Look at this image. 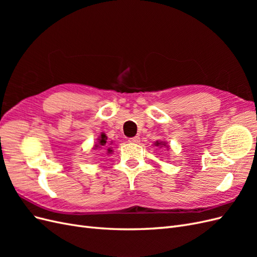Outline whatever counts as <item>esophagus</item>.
I'll return each mask as SVG.
<instances>
[{"label":"esophagus","instance_id":"1","mask_svg":"<svg viewBox=\"0 0 257 257\" xmlns=\"http://www.w3.org/2000/svg\"><path fill=\"white\" fill-rule=\"evenodd\" d=\"M130 143H133V144H137L141 142V138H139V136H135V137H132L128 139Z\"/></svg>","mask_w":257,"mask_h":257}]
</instances>
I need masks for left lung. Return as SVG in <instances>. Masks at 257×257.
<instances>
[{
    "label": "left lung",
    "mask_w": 257,
    "mask_h": 257,
    "mask_svg": "<svg viewBox=\"0 0 257 257\" xmlns=\"http://www.w3.org/2000/svg\"><path fill=\"white\" fill-rule=\"evenodd\" d=\"M155 146H158V147H159V146H161V147H162V146H164V147H165V146H166V144H165V143H163V142H155Z\"/></svg>",
    "instance_id": "obj_1"
}]
</instances>
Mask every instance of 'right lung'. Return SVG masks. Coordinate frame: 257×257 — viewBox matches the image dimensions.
Returning <instances> with one entry per match:
<instances>
[{"label": "right lung", "mask_w": 257, "mask_h": 257, "mask_svg": "<svg viewBox=\"0 0 257 257\" xmlns=\"http://www.w3.org/2000/svg\"><path fill=\"white\" fill-rule=\"evenodd\" d=\"M109 145L110 144L107 143V136L104 133H102L97 139V143L94 147V149H105L107 151V153L110 154V153H112V150L109 147Z\"/></svg>", "instance_id": "add662e5"}]
</instances>
